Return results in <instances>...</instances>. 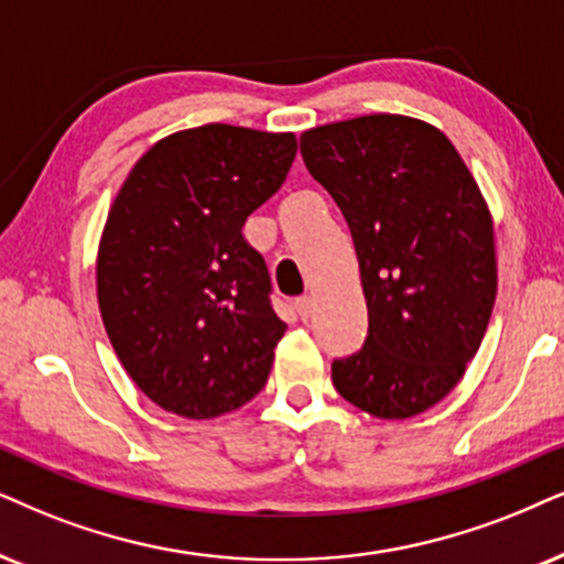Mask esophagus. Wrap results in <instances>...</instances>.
<instances>
[{
    "mask_svg": "<svg viewBox=\"0 0 564 564\" xmlns=\"http://www.w3.org/2000/svg\"><path fill=\"white\" fill-rule=\"evenodd\" d=\"M312 306H315V302H312V296H299L296 302H294V310H296V315L304 319H310L312 317Z\"/></svg>",
    "mask_w": 564,
    "mask_h": 564,
    "instance_id": "1",
    "label": "esophagus"
}]
</instances>
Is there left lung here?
Returning <instances> with one entry per match:
<instances>
[{"label": "left lung", "instance_id": "1", "mask_svg": "<svg viewBox=\"0 0 564 564\" xmlns=\"http://www.w3.org/2000/svg\"><path fill=\"white\" fill-rule=\"evenodd\" d=\"M310 174L351 229L369 333L333 384L377 419L440 403L479 351L497 296L495 226L479 184L437 127L369 113L299 138Z\"/></svg>", "mask_w": 564, "mask_h": 564}]
</instances>
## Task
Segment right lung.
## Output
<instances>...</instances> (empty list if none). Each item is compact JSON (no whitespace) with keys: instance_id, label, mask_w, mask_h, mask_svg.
<instances>
[{"instance_id":"right-lung-1","label":"right lung","mask_w":564,"mask_h":564,"mask_svg":"<svg viewBox=\"0 0 564 564\" xmlns=\"http://www.w3.org/2000/svg\"><path fill=\"white\" fill-rule=\"evenodd\" d=\"M294 155V132L192 127L155 142L117 192L98 245V310L127 375L163 411L213 419L265 388L286 323L241 226Z\"/></svg>"}]
</instances>
